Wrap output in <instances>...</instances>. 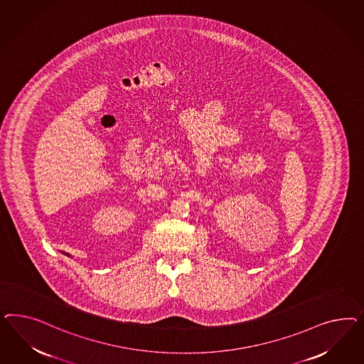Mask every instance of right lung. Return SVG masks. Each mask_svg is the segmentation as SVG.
<instances>
[{
	"label": "right lung",
	"mask_w": 364,
	"mask_h": 364,
	"mask_svg": "<svg viewBox=\"0 0 364 364\" xmlns=\"http://www.w3.org/2000/svg\"><path fill=\"white\" fill-rule=\"evenodd\" d=\"M66 256H69V255L66 254Z\"/></svg>",
	"instance_id": "add662e5"
}]
</instances>
